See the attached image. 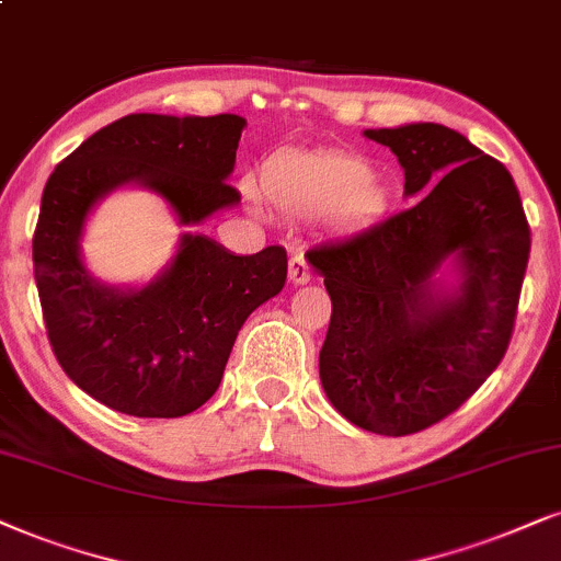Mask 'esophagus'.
<instances>
[{"label":"esophagus","instance_id":"1","mask_svg":"<svg viewBox=\"0 0 561 561\" xmlns=\"http://www.w3.org/2000/svg\"><path fill=\"white\" fill-rule=\"evenodd\" d=\"M287 274H289V282H293V285H308V282L313 279V272H310L308 261H305L302 256L289 259Z\"/></svg>","mask_w":561,"mask_h":561}]
</instances>
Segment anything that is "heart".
Wrapping results in <instances>:
<instances>
[{
    "instance_id": "b5f03b06",
    "label": "heart",
    "mask_w": 561,
    "mask_h": 561,
    "mask_svg": "<svg viewBox=\"0 0 561 561\" xmlns=\"http://www.w3.org/2000/svg\"><path fill=\"white\" fill-rule=\"evenodd\" d=\"M266 196L289 215L333 209L344 219H365L386 207L388 191L370 175L367 160L346 152H287L268 162Z\"/></svg>"
}]
</instances>
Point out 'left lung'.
I'll use <instances>...</instances> for the list:
<instances>
[{
  "instance_id": "left-lung-1",
  "label": "left lung",
  "mask_w": 561,
  "mask_h": 561,
  "mask_svg": "<svg viewBox=\"0 0 561 561\" xmlns=\"http://www.w3.org/2000/svg\"><path fill=\"white\" fill-rule=\"evenodd\" d=\"M365 137L391 147L416 202L305 253L331 297L318 370L344 420L401 437L453 414L505 357L530 230L513 175L463 134Z\"/></svg>"
}]
</instances>
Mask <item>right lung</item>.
Instances as JSON below:
<instances>
[{
  "label": "right lung",
  "mask_w": 561,
  "mask_h": 561,
  "mask_svg": "<svg viewBox=\"0 0 561 561\" xmlns=\"http://www.w3.org/2000/svg\"><path fill=\"white\" fill-rule=\"evenodd\" d=\"M243 129L236 113H131L84 139L46 183L33 268L48 342L75 386L113 411L173 420L207 403L240 325L285 287L287 251L236 256L202 232H183L158 276L116 287L84 266V222L124 186L158 194L179 225L236 207L228 179Z\"/></svg>",
  "instance_id": "1"
}]
</instances>
